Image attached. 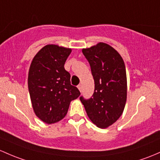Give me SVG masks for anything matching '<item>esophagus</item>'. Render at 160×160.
I'll return each mask as SVG.
<instances>
[{
    "mask_svg": "<svg viewBox=\"0 0 160 160\" xmlns=\"http://www.w3.org/2000/svg\"><path fill=\"white\" fill-rule=\"evenodd\" d=\"M77 88L79 89V90H80V92H82V86L80 84H79L78 86H77Z\"/></svg>",
    "mask_w": 160,
    "mask_h": 160,
    "instance_id": "1",
    "label": "esophagus"
}]
</instances>
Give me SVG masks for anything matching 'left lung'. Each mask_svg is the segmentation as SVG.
Masks as SVG:
<instances>
[{
  "label": "left lung",
  "mask_w": 160,
  "mask_h": 160,
  "mask_svg": "<svg viewBox=\"0 0 160 160\" xmlns=\"http://www.w3.org/2000/svg\"><path fill=\"white\" fill-rule=\"evenodd\" d=\"M94 80L92 97H80L87 116L100 128H107L123 112L127 100L125 64L118 52L104 43L82 50Z\"/></svg>",
  "instance_id": "1"
}]
</instances>
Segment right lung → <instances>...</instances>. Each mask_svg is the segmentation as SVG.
I'll use <instances>...</instances> for the list:
<instances>
[{
    "instance_id": "1",
    "label": "right lung",
    "mask_w": 160,
    "mask_h": 160,
    "mask_svg": "<svg viewBox=\"0 0 160 160\" xmlns=\"http://www.w3.org/2000/svg\"><path fill=\"white\" fill-rule=\"evenodd\" d=\"M71 49L47 45L32 60L28 74V89L35 114L48 124L66 116L72 100L80 95L70 84V74L64 64Z\"/></svg>"
}]
</instances>
